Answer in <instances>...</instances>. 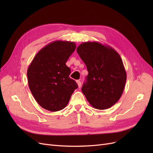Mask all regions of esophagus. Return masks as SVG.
I'll use <instances>...</instances> for the list:
<instances>
[{
  "label": "esophagus",
  "mask_w": 153,
  "mask_h": 153,
  "mask_svg": "<svg viewBox=\"0 0 153 153\" xmlns=\"http://www.w3.org/2000/svg\"><path fill=\"white\" fill-rule=\"evenodd\" d=\"M76 83H77V84H78V87H81V85H82L81 82H80V80H76Z\"/></svg>",
  "instance_id": "1"
}]
</instances>
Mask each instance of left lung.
I'll use <instances>...</instances> for the list:
<instances>
[{
    "label": "left lung",
    "instance_id": "1",
    "mask_svg": "<svg viewBox=\"0 0 153 153\" xmlns=\"http://www.w3.org/2000/svg\"><path fill=\"white\" fill-rule=\"evenodd\" d=\"M76 51L89 73L83 94L94 108H110L121 97L126 81L121 56L112 47L95 41L80 44Z\"/></svg>",
    "mask_w": 153,
    "mask_h": 153
}]
</instances>
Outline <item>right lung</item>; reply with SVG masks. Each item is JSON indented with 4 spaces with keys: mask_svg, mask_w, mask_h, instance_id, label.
Returning <instances> with one entry per match:
<instances>
[{
    "mask_svg": "<svg viewBox=\"0 0 153 153\" xmlns=\"http://www.w3.org/2000/svg\"><path fill=\"white\" fill-rule=\"evenodd\" d=\"M76 48L74 42L55 41L36 55L27 69L29 89L43 108L57 112L66 106L78 85L69 78L66 62Z\"/></svg>",
    "mask_w": 153,
    "mask_h": 153,
    "instance_id": "right-lung-1",
    "label": "right lung"
}]
</instances>
